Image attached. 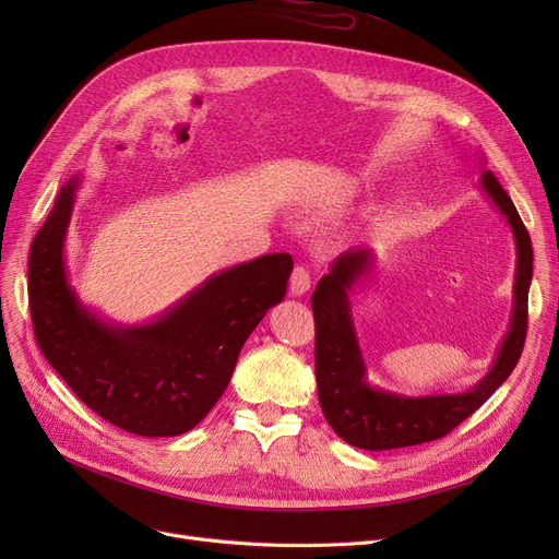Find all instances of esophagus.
<instances>
[{"instance_id": "34e87169", "label": "esophagus", "mask_w": 559, "mask_h": 559, "mask_svg": "<svg viewBox=\"0 0 559 559\" xmlns=\"http://www.w3.org/2000/svg\"><path fill=\"white\" fill-rule=\"evenodd\" d=\"M310 289V272L306 267H295L289 276V295L292 297H304Z\"/></svg>"}]
</instances>
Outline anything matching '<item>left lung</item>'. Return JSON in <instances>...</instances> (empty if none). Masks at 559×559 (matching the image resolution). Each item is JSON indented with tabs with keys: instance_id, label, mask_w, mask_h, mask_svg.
<instances>
[{
	"instance_id": "8db88e82",
	"label": "left lung",
	"mask_w": 559,
	"mask_h": 559,
	"mask_svg": "<svg viewBox=\"0 0 559 559\" xmlns=\"http://www.w3.org/2000/svg\"><path fill=\"white\" fill-rule=\"evenodd\" d=\"M480 188L514 233L516 272L510 331L498 348L491 369L472 390L460 394L405 396L378 390L369 383L348 304V295L371 267L373 251L369 247L344 251L333 260L331 272L317 283L312 292V314L319 405L331 428L346 444L365 451H390L444 437L466 417H472L516 367L525 342L527 289L533 281L531 235L512 199L489 169L483 171Z\"/></svg>"
}]
</instances>
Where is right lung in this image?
Segmentation results:
<instances>
[{"label": "right lung", "mask_w": 559, "mask_h": 559, "mask_svg": "<svg viewBox=\"0 0 559 559\" xmlns=\"http://www.w3.org/2000/svg\"><path fill=\"white\" fill-rule=\"evenodd\" d=\"M81 176L58 192L28 255V308L47 362L95 413L142 437L192 430L224 394L240 350L283 301L292 255L205 278L154 321L122 326L85 308L68 278L66 235Z\"/></svg>", "instance_id": "add662e5"}]
</instances>
